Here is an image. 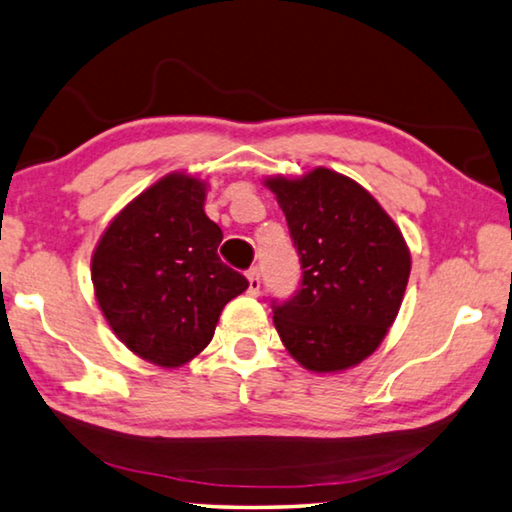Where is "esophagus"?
Here are the masks:
<instances>
[{"mask_svg":"<svg viewBox=\"0 0 512 512\" xmlns=\"http://www.w3.org/2000/svg\"><path fill=\"white\" fill-rule=\"evenodd\" d=\"M246 277H248V293L250 296H257L259 287H262V273H259L257 266H253V268H248Z\"/></svg>","mask_w":512,"mask_h":512,"instance_id":"34e87169","label":"esophagus"}]
</instances>
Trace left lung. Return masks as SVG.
<instances>
[{"label": "left lung", "mask_w": 512, "mask_h": 512, "mask_svg": "<svg viewBox=\"0 0 512 512\" xmlns=\"http://www.w3.org/2000/svg\"><path fill=\"white\" fill-rule=\"evenodd\" d=\"M300 257V289L273 300V323L300 366L336 372L357 366L384 341L411 273L402 232L366 189L318 167L268 178Z\"/></svg>", "instance_id": "8db88e82"}]
</instances>
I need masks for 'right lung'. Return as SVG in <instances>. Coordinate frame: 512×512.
Here are the masks:
<instances>
[{
    "label": "right lung",
    "mask_w": 512,
    "mask_h": 512,
    "mask_svg": "<svg viewBox=\"0 0 512 512\" xmlns=\"http://www.w3.org/2000/svg\"><path fill=\"white\" fill-rule=\"evenodd\" d=\"M205 183L169 173L128 203L92 255L94 296L137 357L178 368L212 341L248 280L221 262L223 232L203 210Z\"/></svg>",
    "instance_id": "1"
}]
</instances>
